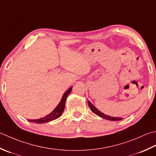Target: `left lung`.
Returning a JSON list of instances; mask_svg holds the SVG:
<instances>
[{"label": "left lung", "instance_id": "left-lung-1", "mask_svg": "<svg viewBox=\"0 0 156 156\" xmlns=\"http://www.w3.org/2000/svg\"><path fill=\"white\" fill-rule=\"evenodd\" d=\"M88 101V106L90 108L91 110L93 112L94 114H96V115L99 116L100 117H101V118L109 120H112V121H117V120H122V118H119V117H113V116H108L106 114H105L104 113H102L98 109H97L96 107H95L93 104H92L90 101L87 100Z\"/></svg>", "mask_w": 156, "mask_h": 156}]
</instances>
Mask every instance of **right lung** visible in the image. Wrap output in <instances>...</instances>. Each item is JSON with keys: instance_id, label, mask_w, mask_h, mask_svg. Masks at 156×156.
I'll list each match as a JSON object with an SVG mask.
<instances>
[{"instance_id": "add662e5", "label": "right lung", "mask_w": 156, "mask_h": 156, "mask_svg": "<svg viewBox=\"0 0 156 156\" xmlns=\"http://www.w3.org/2000/svg\"><path fill=\"white\" fill-rule=\"evenodd\" d=\"M72 88H73V86L69 87V90H67L65 91V93L63 94V96L61 98V100H60L59 104L57 105V106L53 110L52 112H50L49 114H48L47 116L43 117V118L38 119H32V120L28 119V121L34 122V123L41 124V123H45V122L52 121L53 120L58 119V117H60L62 115L63 111L65 110V106L66 98H67L69 94L71 92Z\"/></svg>"}]
</instances>
